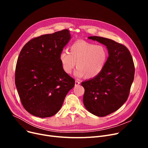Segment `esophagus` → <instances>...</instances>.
I'll return each mask as SVG.
<instances>
[{"label": "esophagus", "mask_w": 148, "mask_h": 148, "mask_svg": "<svg viewBox=\"0 0 148 148\" xmlns=\"http://www.w3.org/2000/svg\"><path fill=\"white\" fill-rule=\"evenodd\" d=\"M80 82L79 81V80H76L75 81V86H78L79 84H80Z\"/></svg>", "instance_id": "1"}]
</instances>
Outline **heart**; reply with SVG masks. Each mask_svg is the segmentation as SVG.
I'll return each instance as SVG.
<instances>
[{
	"label": "heart",
	"mask_w": 148,
	"mask_h": 148,
	"mask_svg": "<svg viewBox=\"0 0 148 148\" xmlns=\"http://www.w3.org/2000/svg\"><path fill=\"white\" fill-rule=\"evenodd\" d=\"M70 52L62 51L59 60L62 69L66 74H71L75 65L74 74L79 78H95L103 71L108 58V51L101 45L77 41L69 47Z\"/></svg>",
	"instance_id": "heart-1"
}]
</instances>
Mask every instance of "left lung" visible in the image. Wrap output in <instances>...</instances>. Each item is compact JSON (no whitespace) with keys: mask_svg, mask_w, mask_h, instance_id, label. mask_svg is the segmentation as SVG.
I'll return each instance as SVG.
<instances>
[{"mask_svg":"<svg viewBox=\"0 0 148 148\" xmlns=\"http://www.w3.org/2000/svg\"><path fill=\"white\" fill-rule=\"evenodd\" d=\"M106 46L108 57L106 66L95 78L82 83L83 104L88 111L99 117L110 114L128 99L134 77V65L128 49L110 39L89 36Z\"/></svg>","mask_w":148,"mask_h":148,"instance_id":"1","label":"left lung"}]
</instances>
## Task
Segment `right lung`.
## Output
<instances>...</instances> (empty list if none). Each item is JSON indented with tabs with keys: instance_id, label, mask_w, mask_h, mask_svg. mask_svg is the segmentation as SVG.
<instances>
[{
	"instance_id": "1",
	"label": "right lung",
	"mask_w": 148,
	"mask_h": 148,
	"mask_svg": "<svg viewBox=\"0 0 148 148\" xmlns=\"http://www.w3.org/2000/svg\"><path fill=\"white\" fill-rule=\"evenodd\" d=\"M71 36L67 29L32 39L21 49L15 83L21 102L31 114L48 118L57 113L75 80L62 69L59 55Z\"/></svg>"
}]
</instances>
